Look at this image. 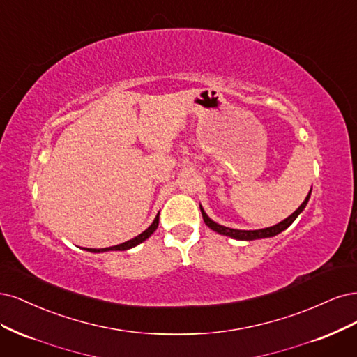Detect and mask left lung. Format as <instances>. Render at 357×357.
I'll list each match as a JSON object with an SVG mask.
<instances>
[{
  "label": "left lung",
  "instance_id": "1",
  "mask_svg": "<svg viewBox=\"0 0 357 357\" xmlns=\"http://www.w3.org/2000/svg\"><path fill=\"white\" fill-rule=\"evenodd\" d=\"M310 194H312V190H310L308 195L305 197V200L303 202V204L298 208L291 216H287L286 220H283L282 222L275 224L273 227H268V228H262V229H234V228H228V227H224V225H220L216 224L215 221H212L211 218L206 215V212L203 211V208L200 206V211H202V215H203V221L204 224L208 225L211 229H213V231L220 233L222 236H228V237H233V238H237V240H257V238H266V237H273V236H278L279 233H282L283 229H286L287 227H289L295 220L296 216L300 215L304 208L308 203V199H310Z\"/></svg>",
  "mask_w": 357,
  "mask_h": 357
}]
</instances>
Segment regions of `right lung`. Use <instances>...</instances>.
<instances>
[{
    "label": "right lung",
    "instance_id": "1",
    "mask_svg": "<svg viewBox=\"0 0 357 357\" xmlns=\"http://www.w3.org/2000/svg\"><path fill=\"white\" fill-rule=\"evenodd\" d=\"M158 216H160V212L157 213V216H155V220L153 221V224L149 225L144 233H141L139 236H136L135 238H132V240H128V241H124V243H121V245H117V246H111V248H103V249H86V250H89V252H95V254H98V252H107V250H128V249H130V248H135L136 245H139V243H142V241H145L149 236H151L155 229H157V227H158Z\"/></svg>",
    "mask_w": 357,
    "mask_h": 357
}]
</instances>
